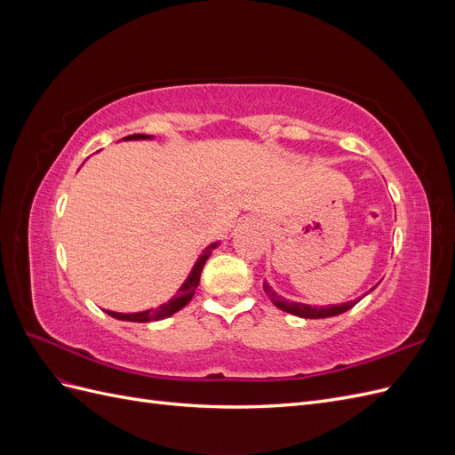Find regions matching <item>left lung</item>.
Masks as SVG:
<instances>
[{"label":"left lung","instance_id":"1","mask_svg":"<svg viewBox=\"0 0 455 455\" xmlns=\"http://www.w3.org/2000/svg\"><path fill=\"white\" fill-rule=\"evenodd\" d=\"M371 291H374V288H371ZM264 292L267 294V298L271 299V304L275 307H279L281 311H286L291 315L301 316V319H328V316H336V315L349 311L351 307H355L361 301V298H356V299L347 301V304H338V306H321V307L307 306V304H299V301H291V299L283 298L281 294L273 291V286L267 281H264Z\"/></svg>","mask_w":455,"mask_h":455}]
</instances>
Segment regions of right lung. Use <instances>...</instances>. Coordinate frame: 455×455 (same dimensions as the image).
Masks as SVG:
<instances>
[{
	"label": "right lung",
	"instance_id": "add662e5",
	"mask_svg": "<svg viewBox=\"0 0 455 455\" xmlns=\"http://www.w3.org/2000/svg\"><path fill=\"white\" fill-rule=\"evenodd\" d=\"M123 140H154V136L149 134H131V136H125ZM220 244V241L216 243H211L206 249L201 252V256L197 258V261L194 264V267H191L189 275L186 277V281L180 284V288L176 291V296L171 298L167 304H161L159 307L156 309H146V311H139V313H117V311H108L106 313L109 316H114V319L117 321H127V323H151V321H161V319H167V316L174 315L176 311H180L182 307H186L191 298H194L196 291H197V284H199V279H201V271H203V266L204 261L209 259V256L212 254V251L216 249V246Z\"/></svg>",
	"mask_w": 455,
	"mask_h": 455
}]
</instances>
